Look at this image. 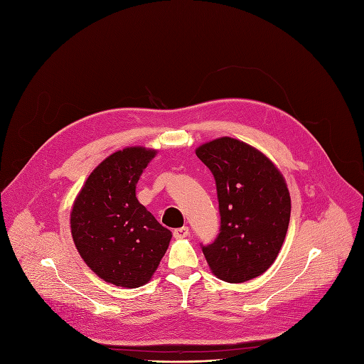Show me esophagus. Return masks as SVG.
<instances>
[{
	"instance_id": "obj_1",
	"label": "esophagus",
	"mask_w": 364,
	"mask_h": 364,
	"mask_svg": "<svg viewBox=\"0 0 364 364\" xmlns=\"http://www.w3.org/2000/svg\"><path fill=\"white\" fill-rule=\"evenodd\" d=\"M188 235H189V229H188L186 226L173 230V236H175L176 239H183V237H186Z\"/></svg>"
}]
</instances>
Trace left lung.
<instances>
[{
	"label": "left lung",
	"instance_id": "left-lung-1",
	"mask_svg": "<svg viewBox=\"0 0 364 364\" xmlns=\"http://www.w3.org/2000/svg\"><path fill=\"white\" fill-rule=\"evenodd\" d=\"M211 171L220 211V233L204 257L215 277L245 283L264 274L283 246L291 211L283 175L257 149L223 136L197 149Z\"/></svg>",
	"mask_w": 364,
	"mask_h": 364
}]
</instances>
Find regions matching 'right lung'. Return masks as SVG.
<instances>
[{"label": "right lung", "instance_id": "1", "mask_svg": "<svg viewBox=\"0 0 364 364\" xmlns=\"http://www.w3.org/2000/svg\"><path fill=\"white\" fill-rule=\"evenodd\" d=\"M156 153L128 147L110 154L90 173L71 211L78 254L93 272L118 287L146 284L172 237L135 197V185Z\"/></svg>", "mask_w": 364, "mask_h": 364}]
</instances>
